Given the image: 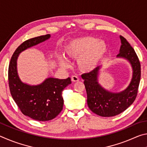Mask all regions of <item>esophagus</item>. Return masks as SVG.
<instances>
[{"instance_id":"obj_1","label":"esophagus","mask_w":147,"mask_h":147,"mask_svg":"<svg viewBox=\"0 0 147 147\" xmlns=\"http://www.w3.org/2000/svg\"><path fill=\"white\" fill-rule=\"evenodd\" d=\"M71 80H72V82H76L79 81V78L78 76H76L75 75H73V76H72V77H71Z\"/></svg>"}]
</instances>
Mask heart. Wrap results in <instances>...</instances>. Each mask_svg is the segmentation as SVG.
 <instances>
[{"instance_id":"obj_1","label":"heart","mask_w":147,"mask_h":147,"mask_svg":"<svg viewBox=\"0 0 147 147\" xmlns=\"http://www.w3.org/2000/svg\"><path fill=\"white\" fill-rule=\"evenodd\" d=\"M108 51L105 41L92 36L74 39L64 47L65 55L78 59V68L84 72H90L97 67L107 55ZM59 61L64 67L68 66V61L63 57L59 56Z\"/></svg>"}]
</instances>
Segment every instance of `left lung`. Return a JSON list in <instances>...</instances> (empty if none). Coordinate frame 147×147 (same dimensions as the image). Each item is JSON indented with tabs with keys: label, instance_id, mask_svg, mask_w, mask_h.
<instances>
[{
	"label": "left lung",
	"instance_id": "left-lung-1",
	"mask_svg": "<svg viewBox=\"0 0 147 147\" xmlns=\"http://www.w3.org/2000/svg\"><path fill=\"white\" fill-rule=\"evenodd\" d=\"M120 39V52L117 57L127 59L133 69L131 82L125 90L115 93L104 89L98 82L100 66L82 75L84 80L88 107L94 113L102 117H113L120 114L134 102L138 94L141 78L140 61L127 40L121 36Z\"/></svg>",
	"mask_w": 147,
	"mask_h": 147
}]
</instances>
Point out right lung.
<instances>
[{
    "label": "right lung",
    "mask_w": 147,
    "mask_h": 147,
    "mask_svg": "<svg viewBox=\"0 0 147 147\" xmlns=\"http://www.w3.org/2000/svg\"><path fill=\"white\" fill-rule=\"evenodd\" d=\"M50 34L31 38L17 47L8 67V84L11 96L24 115L39 121L52 120L61 112L63 106L61 93L71 84V78H47L38 86L23 83L17 71V59L24 50L46 41Z\"/></svg>",
    "instance_id": "1"
}]
</instances>
